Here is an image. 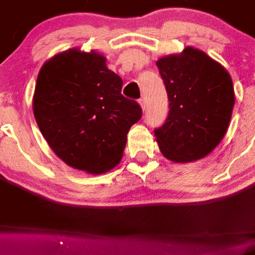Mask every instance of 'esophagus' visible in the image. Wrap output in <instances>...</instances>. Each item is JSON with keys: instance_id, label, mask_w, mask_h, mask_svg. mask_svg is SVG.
Segmentation results:
<instances>
[{"instance_id": "1", "label": "esophagus", "mask_w": 255, "mask_h": 255, "mask_svg": "<svg viewBox=\"0 0 255 255\" xmlns=\"http://www.w3.org/2000/svg\"><path fill=\"white\" fill-rule=\"evenodd\" d=\"M138 105L142 108V111H144V109H146V101H144V98H139Z\"/></svg>"}]
</instances>
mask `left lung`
Returning a JSON list of instances; mask_svg holds the SVG:
<instances>
[{"mask_svg":"<svg viewBox=\"0 0 255 255\" xmlns=\"http://www.w3.org/2000/svg\"><path fill=\"white\" fill-rule=\"evenodd\" d=\"M169 98V114L154 131L166 159L191 163L207 157L225 136L235 91L227 70L198 48H183L155 62Z\"/></svg>","mask_w":255,"mask_h":255,"instance_id":"8db88e82","label":"left lung"}]
</instances>
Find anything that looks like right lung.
<instances>
[{
    "label": "right lung",
    "mask_w": 255,
    "mask_h": 255,
    "mask_svg": "<svg viewBox=\"0 0 255 255\" xmlns=\"http://www.w3.org/2000/svg\"><path fill=\"white\" fill-rule=\"evenodd\" d=\"M106 61L96 51L59 52L41 67L32 97L35 120L51 149L67 165L92 175L120 163L128 130L142 117Z\"/></svg>",
    "instance_id": "obj_1"
}]
</instances>
